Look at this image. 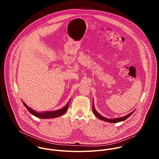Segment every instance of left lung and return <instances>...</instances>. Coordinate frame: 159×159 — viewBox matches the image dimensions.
<instances>
[{
  "mask_svg": "<svg viewBox=\"0 0 159 159\" xmlns=\"http://www.w3.org/2000/svg\"><path fill=\"white\" fill-rule=\"evenodd\" d=\"M93 112L94 114L95 115V116H96L98 118H99V120H102V121H107V122H109V123H115L121 122V121H124V120H126L129 116H130L133 114V112H134V111H132L131 112H130L129 114H128V115H126L125 116L121 117V118H114V119H109V118H105V117H104V116H101V115L99 114V112H98L96 111V110L95 109V107H94V101H93Z\"/></svg>",
  "mask_w": 159,
  "mask_h": 159,
  "instance_id": "left-lung-1",
  "label": "left lung"
}]
</instances>
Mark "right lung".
<instances>
[{"label": "right lung", "mask_w": 159, "mask_h": 159, "mask_svg": "<svg viewBox=\"0 0 159 159\" xmlns=\"http://www.w3.org/2000/svg\"><path fill=\"white\" fill-rule=\"evenodd\" d=\"M70 101V100L69 101V102L66 104V105L64 107H63L60 109L55 110V111H47V112L45 111V112H38L34 111L31 107L28 106L23 101H22V102H23L24 106L26 107V109L29 111V112L31 113V115H33L39 118L47 119V118H57V117H59V116H61L62 115H63L64 113L67 111L68 107H69Z\"/></svg>", "instance_id": "1"}]
</instances>
